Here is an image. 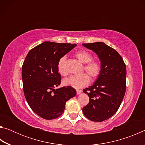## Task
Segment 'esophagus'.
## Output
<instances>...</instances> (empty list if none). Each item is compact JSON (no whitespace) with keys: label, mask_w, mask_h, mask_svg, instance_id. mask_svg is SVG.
I'll return each instance as SVG.
<instances>
[{"label":"esophagus","mask_w":145,"mask_h":145,"mask_svg":"<svg viewBox=\"0 0 145 145\" xmlns=\"http://www.w3.org/2000/svg\"><path fill=\"white\" fill-rule=\"evenodd\" d=\"M82 92V90H80V89H77V95H80V93H81Z\"/></svg>","instance_id":"obj_1"}]
</instances>
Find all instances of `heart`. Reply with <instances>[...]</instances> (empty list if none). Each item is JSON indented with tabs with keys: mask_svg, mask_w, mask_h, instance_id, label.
<instances>
[{
	"mask_svg": "<svg viewBox=\"0 0 145 145\" xmlns=\"http://www.w3.org/2000/svg\"><path fill=\"white\" fill-rule=\"evenodd\" d=\"M75 57L84 65V70L92 78L97 77L100 73V65L99 63L92 59V56L86 50H79L75 53ZM67 58L65 56L61 57L57 63L58 72L61 75L66 76L68 72L65 68V63ZM89 77L86 73H82L77 75H71L69 77L65 78L63 83L65 86L79 89L88 85L89 82Z\"/></svg>",
	"mask_w": 145,
	"mask_h": 145,
	"instance_id": "b5f03b06",
	"label": "heart"
}]
</instances>
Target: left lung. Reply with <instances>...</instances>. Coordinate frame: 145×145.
<instances>
[{
  "instance_id": "left-lung-1",
  "label": "left lung",
  "mask_w": 145,
  "mask_h": 145,
  "mask_svg": "<svg viewBox=\"0 0 145 145\" xmlns=\"http://www.w3.org/2000/svg\"><path fill=\"white\" fill-rule=\"evenodd\" d=\"M100 61V73L94 84L83 90L89 102L83 107L84 116L93 121H103L116 113L126 91V66L118 52L103 42L83 43Z\"/></svg>"
}]
</instances>
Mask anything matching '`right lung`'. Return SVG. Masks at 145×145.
Listing matches in <instances>:
<instances>
[{
    "instance_id": "obj_1",
    "label": "right lung",
    "mask_w": 145,
    "mask_h": 145,
    "mask_svg": "<svg viewBox=\"0 0 145 145\" xmlns=\"http://www.w3.org/2000/svg\"><path fill=\"white\" fill-rule=\"evenodd\" d=\"M76 46L45 41L31 49L26 56L22 68L24 95L32 110L43 119L60 116L66 102L77 94L71 86L55 89L61 80L58 61Z\"/></svg>"
}]
</instances>
